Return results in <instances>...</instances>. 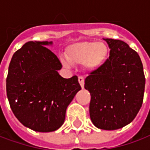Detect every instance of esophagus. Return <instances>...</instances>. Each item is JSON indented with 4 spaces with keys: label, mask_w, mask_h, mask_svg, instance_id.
I'll return each instance as SVG.
<instances>
[{
    "label": "esophagus",
    "mask_w": 150,
    "mask_h": 150,
    "mask_svg": "<svg viewBox=\"0 0 150 150\" xmlns=\"http://www.w3.org/2000/svg\"><path fill=\"white\" fill-rule=\"evenodd\" d=\"M78 79L79 83V84L81 86V88H83V87H84V78L83 76H79Z\"/></svg>",
    "instance_id": "obj_1"
}]
</instances>
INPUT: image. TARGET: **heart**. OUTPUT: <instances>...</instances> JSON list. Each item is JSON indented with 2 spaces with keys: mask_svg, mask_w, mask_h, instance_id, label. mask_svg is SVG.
I'll return each instance as SVG.
<instances>
[{
  "mask_svg": "<svg viewBox=\"0 0 150 150\" xmlns=\"http://www.w3.org/2000/svg\"><path fill=\"white\" fill-rule=\"evenodd\" d=\"M108 53V46L102 42H83L68 46L67 59L73 65L83 63L85 68L94 71L104 65ZM62 62L64 67L70 66L66 60H62Z\"/></svg>",
  "mask_w": 150,
  "mask_h": 150,
  "instance_id": "b5f03b06",
  "label": "heart"
}]
</instances>
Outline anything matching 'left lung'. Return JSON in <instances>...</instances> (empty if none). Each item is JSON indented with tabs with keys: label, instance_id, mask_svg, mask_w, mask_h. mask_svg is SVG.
Returning a JSON list of instances; mask_svg holds the SVG:
<instances>
[{
	"label": "left lung",
	"instance_id": "obj_1",
	"mask_svg": "<svg viewBox=\"0 0 150 150\" xmlns=\"http://www.w3.org/2000/svg\"><path fill=\"white\" fill-rule=\"evenodd\" d=\"M110 48L104 65L85 79L96 127L116 130L129 125L142 108L145 78L138 54L121 40L103 38Z\"/></svg>",
	"mask_w": 150,
	"mask_h": 150
}]
</instances>
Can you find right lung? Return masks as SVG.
Returning a JSON list of instances; mask_svg holds the SVG:
<instances>
[{
  "instance_id": "add662e5",
  "label": "right lung",
  "mask_w": 150,
  "mask_h": 150,
  "mask_svg": "<svg viewBox=\"0 0 150 150\" xmlns=\"http://www.w3.org/2000/svg\"><path fill=\"white\" fill-rule=\"evenodd\" d=\"M28 42L13 54L6 78V92L14 116L36 132H52L64 123L66 110L81 87L76 75L62 78V63L45 46Z\"/></svg>"
}]
</instances>
